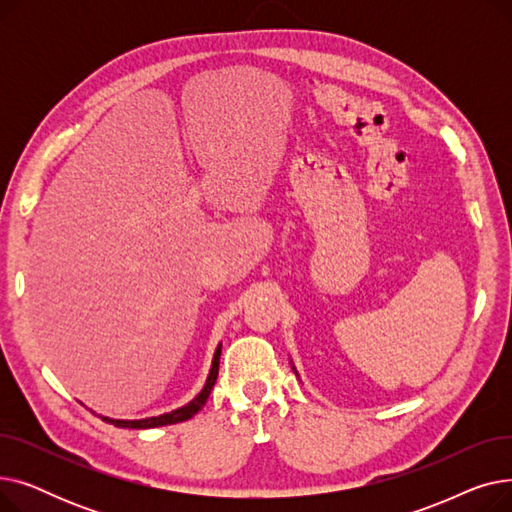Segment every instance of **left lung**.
<instances>
[{"label":"left lung","mask_w":512,"mask_h":512,"mask_svg":"<svg viewBox=\"0 0 512 512\" xmlns=\"http://www.w3.org/2000/svg\"><path fill=\"white\" fill-rule=\"evenodd\" d=\"M292 369H294V367H292ZM294 371H297V369H294Z\"/></svg>","instance_id":"1"}]
</instances>
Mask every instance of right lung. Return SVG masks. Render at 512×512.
Returning <instances> with one entry per match:
<instances>
[{"mask_svg":"<svg viewBox=\"0 0 512 512\" xmlns=\"http://www.w3.org/2000/svg\"><path fill=\"white\" fill-rule=\"evenodd\" d=\"M220 355H222V344H218V348H215V355H213V361H211V369H209V375H207V382L203 386V390L188 402V405L172 411V413H164V415H157V417H147V419H110V417H103L99 415L105 423H112L116 427H130V429H147V427H159V425H172V423H180V421H186L191 419L193 415H197L203 405L209 398V392L215 384V380H218V369H220Z\"/></svg>","mask_w":512,"mask_h":512,"instance_id":"add662e5","label":"right lung"}]
</instances>
